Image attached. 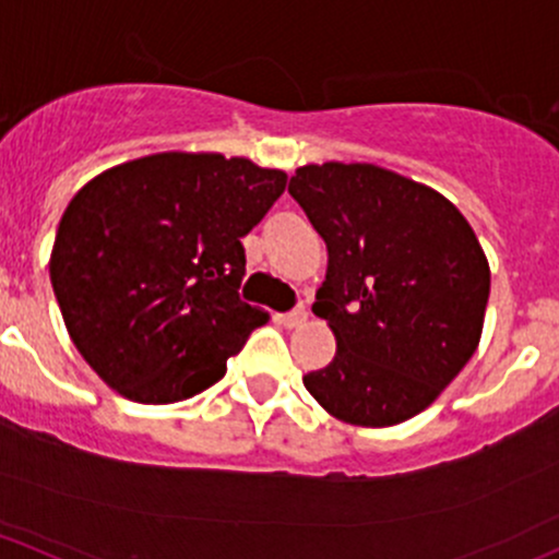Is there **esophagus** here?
<instances>
[{
	"label": "esophagus",
	"instance_id": "34e87169",
	"mask_svg": "<svg viewBox=\"0 0 559 559\" xmlns=\"http://www.w3.org/2000/svg\"><path fill=\"white\" fill-rule=\"evenodd\" d=\"M305 321H308V310H305V308H295V310H289V313L281 316V324H284L286 329L302 326Z\"/></svg>",
	"mask_w": 559,
	"mask_h": 559
}]
</instances>
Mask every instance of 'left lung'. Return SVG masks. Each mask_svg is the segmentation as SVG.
<instances>
[{
	"instance_id": "8db88e82",
	"label": "left lung",
	"mask_w": 559,
	"mask_h": 559,
	"mask_svg": "<svg viewBox=\"0 0 559 559\" xmlns=\"http://www.w3.org/2000/svg\"><path fill=\"white\" fill-rule=\"evenodd\" d=\"M329 251L313 313L337 354L302 378L334 418L393 426L423 413L479 345L490 267L461 211L367 166H305L289 181Z\"/></svg>"
}]
</instances>
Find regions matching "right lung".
Returning <instances> with one entry per match:
<instances>
[{"label": "right lung", "instance_id": "right-lung-1", "mask_svg": "<svg viewBox=\"0 0 559 559\" xmlns=\"http://www.w3.org/2000/svg\"><path fill=\"white\" fill-rule=\"evenodd\" d=\"M286 187L243 157L163 152L72 198L50 281L74 345L131 402L171 404L219 383L267 321L238 295L246 233Z\"/></svg>", "mask_w": 559, "mask_h": 559}]
</instances>
